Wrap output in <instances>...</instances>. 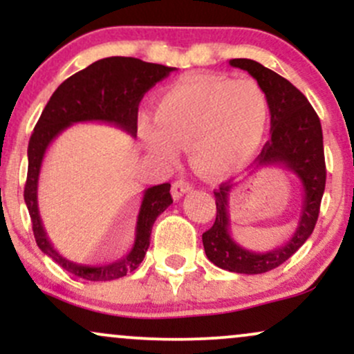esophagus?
I'll list each match as a JSON object with an SVG mask.
<instances>
[{"instance_id": "obj_1", "label": "esophagus", "mask_w": 354, "mask_h": 354, "mask_svg": "<svg viewBox=\"0 0 354 354\" xmlns=\"http://www.w3.org/2000/svg\"><path fill=\"white\" fill-rule=\"evenodd\" d=\"M188 191H191V185H189L188 181L178 180V181L173 183V186H171V194H173L174 200H180L183 194H186V193H188Z\"/></svg>"}]
</instances>
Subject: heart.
<instances>
[{
  "label": "heart",
  "mask_w": 354,
  "mask_h": 354,
  "mask_svg": "<svg viewBox=\"0 0 354 354\" xmlns=\"http://www.w3.org/2000/svg\"><path fill=\"white\" fill-rule=\"evenodd\" d=\"M266 113L265 93L253 81L196 76L166 91L154 108L157 128L143 120L140 133L163 160L188 146L193 168L216 178L250 163L265 136Z\"/></svg>",
  "instance_id": "heart-1"
}]
</instances>
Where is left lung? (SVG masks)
<instances>
[{"mask_svg":"<svg viewBox=\"0 0 354 354\" xmlns=\"http://www.w3.org/2000/svg\"><path fill=\"white\" fill-rule=\"evenodd\" d=\"M233 68L250 73L265 93L271 115V140L263 146L253 163V171L268 166H283L298 178L301 186L296 230L281 246L266 253L246 250L231 236L230 198L238 185L223 183L214 191L216 219L203 233L205 253L213 265L241 274H261L283 265L311 236L318 221L321 198L326 185L323 131L319 118L306 96L278 73L268 70L258 61L230 59Z\"/></svg>","mask_w":354,"mask_h":354,"instance_id":"8db88e82","label":"left lung"}]
</instances>
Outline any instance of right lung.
<instances>
[{
    "instance_id": "obj_1",
    "label": "right lung",
    "mask_w": 354,
    "mask_h": 354,
    "mask_svg": "<svg viewBox=\"0 0 354 354\" xmlns=\"http://www.w3.org/2000/svg\"><path fill=\"white\" fill-rule=\"evenodd\" d=\"M176 68L146 63L138 58L111 56L95 61L59 84L44 106L28 145V176L24 203L30 211L36 245L61 268L88 281H111L135 271L149 248L156 218L173 203L169 183L143 191L136 216L135 241L123 258L104 265H78L53 246L44 230L38 206V181L44 154L61 131L76 123H108L131 138L138 131V104L149 88Z\"/></svg>"
}]
</instances>
